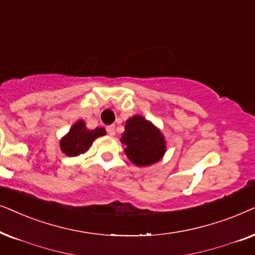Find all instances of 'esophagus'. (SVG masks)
<instances>
[{
	"instance_id": "34e87169",
	"label": "esophagus",
	"mask_w": 255,
	"mask_h": 255,
	"mask_svg": "<svg viewBox=\"0 0 255 255\" xmlns=\"http://www.w3.org/2000/svg\"><path fill=\"white\" fill-rule=\"evenodd\" d=\"M106 130H107L108 135H111V136H114V135H115V126H113V125L107 126Z\"/></svg>"
}]
</instances>
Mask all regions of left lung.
Here are the masks:
<instances>
[{"mask_svg":"<svg viewBox=\"0 0 255 255\" xmlns=\"http://www.w3.org/2000/svg\"><path fill=\"white\" fill-rule=\"evenodd\" d=\"M121 143L127 157L137 167L158 162L167 149L161 130L141 115H134L126 122Z\"/></svg>","mask_w":255,"mask_h":255,"instance_id":"1","label":"left lung"}]
</instances>
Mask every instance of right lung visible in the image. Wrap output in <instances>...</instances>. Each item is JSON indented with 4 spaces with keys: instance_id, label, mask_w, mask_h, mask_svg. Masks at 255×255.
Segmentation results:
<instances>
[{
    "instance_id": "add662e5",
    "label": "right lung",
    "mask_w": 255,
    "mask_h": 255,
    "mask_svg": "<svg viewBox=\"0 0 255 255\" xmlns=\"http://www.w3.org/2000/svg\"><path fill=\"white\" fill-rule=\"evenodd\" d=\"M106 134L105 128L87 129L84 120H79L74 124L69 133L60 140V149L67 156H78L88 150L93 141L99 136Z\"/></svg>"
}]
</instances>
